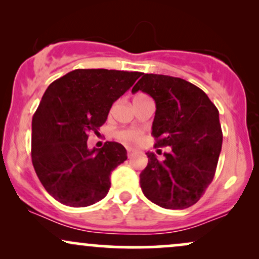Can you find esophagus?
Here are the masks:
<instances>
[{"mask_svg":"<svg viewBox=\"0 0 259 259\" xmlns=\"http://www.w3.org/2000/svg\"><path fill=\"white\" fill-rule=\"evenodd\" d=\"M133 156V150L132 148H127V158H132Z\"/></svg>","mask_w":259,"mask_h":259,"instance_id":"1","label":"esophagus"}]
</instances>
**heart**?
Returning <instances> with one entry per match:
<instances>
[{"label": "heart", "instance_id": "1", "mask_svg": "<svg viewBox=\"0 0 259 259\" xmlns=\"http://www.w3.org/2000/svg\"><path fill=\"white\" fill-rule=\"evenodd\" d=\"M117 136L118 139H120L124 142H136L140 140V133L134 129L120 130V132L117 133Z\"/></svg>", "mask_w": 259, "mask_h": 259}]
</instances>
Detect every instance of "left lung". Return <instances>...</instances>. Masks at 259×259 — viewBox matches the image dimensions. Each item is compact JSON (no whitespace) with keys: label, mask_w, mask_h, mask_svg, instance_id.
<instances>
[{"label":"left lung","mask_w":259,"mask_h":259,"mask_svg":"<svg viewBox=\"0 0 259 259\" xmlns=\"http://www.w3.org/2000/svg\"><path fill=\"white\" fill-rule=\"evenodd\" d=\"M138 91L156 102L154 146L171 148L163 160L146 153L147 167L140 174L142 192L167 209L191 207L215 174L223 142L218 109L200 88L174 76L142 74L132 90Z\"/></svg>","instance_id":"obj_1"}]
</instances>
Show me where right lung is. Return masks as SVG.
Masks as SVG:
<instances>
[{"mask_svg":"<svg viewBox=\"0 0 259 259\" xmlns=\"http://www.w3.org/2000/svg\"><path fill=\"white\" fill-rule=\"evenodd\" d=\"M142 73L75 69L45 91L31 123V160L45 190L65 206L86 207L102 200L111 173L125 160L123 145L107 141L88 148L109 109Z\"/></svg>","mask_w":259,"mask_h":259,"instance_id":"obj_1","label":"right lung"}]
</instances>
